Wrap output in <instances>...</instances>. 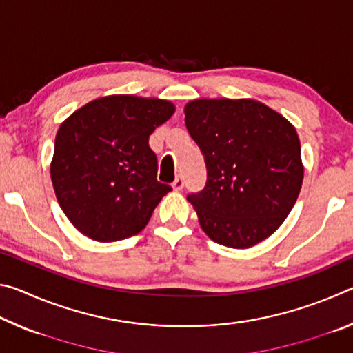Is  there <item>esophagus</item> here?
Masks as SVG:
<instances>
[{"mask_svg":"<svg viewBox=\"0 0 353 353\" xmlns=\"http://www.w3.org/2000/svg\"><path fill=\"white\" fill-rule=\"evenodd\" d=\"M183 185H185V182H183V177H182V176H177V177H176V181L172 182V188H174V190H182V188H183Z\"/></svg>","mask_w":353,"mask_h":353,"instance_id":"1","label":"esophagus"}]
</instances>
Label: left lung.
<instances>
[{
	"label": "left lung",
	"mask_w": 353,
	"mask_h": 353,
	"mask_svg": "<svg viewBox=\"0 0 353 353\" xmlns=\"http://www.w3.org/2000/svg\"><path fill=\"white\" fill-rule=\"evenodd\" d=\"M185 124L207 166L187 199L214 243L246 249L276 232L301 193V141L288 119L255 99H194Z\"/></svg>",
	"instance_id": "8db88e82"
}]
</instances>
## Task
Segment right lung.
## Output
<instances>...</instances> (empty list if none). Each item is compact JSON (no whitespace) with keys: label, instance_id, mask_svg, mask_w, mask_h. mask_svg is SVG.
I'll list each match as a JSON object with an SVG mask.
<instances>
[{"label":"right lung","instance_id":"right-lung-1","mask_svg":"<svg viewBox=\"0 0 353 353\" xmlns=\"http://www.w3.org/2000/svg\"><path fill=\"white\" fill-rule=\"evenodd\" d=\"M174 105L157 98L112 94L76 110L61 124L51 181L63 213L94 241L137 235L171 191L157 181L149 135Z\"/></svg>","mask_w":353,"mask_h":353}]
</instances>
